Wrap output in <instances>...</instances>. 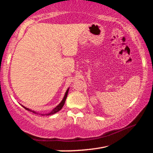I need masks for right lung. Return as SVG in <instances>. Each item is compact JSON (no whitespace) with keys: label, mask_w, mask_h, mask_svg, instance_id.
I'll use <instances>...</instances> for the list:
<instances>
[{"label":"right lung","mask_w":153,"mask_h":153,"mask_svg":"<svg viewBox=\"0 0 153 153\" xmlns=\"http://www.w3.org/2000/svg\"><path fill=\"white\" fill-rule=\"evenodd\" d=\"M68 92H69V88L67 90V91H66V92H65V96H64V97H63V100H62V101L59 103V105H57L56 106V107L54 108V109L51 111V113H48V114H46L45 115H53V114H55V113H56V112H58V111H60L62 108H63V105H64V104H65V100H66V98H67V94H68ZM23 106V105H22ZM23 107H24V108H25V109L26 110H27V111H32V112H33V113H36V112H35V111H32V110H30V109H29V108H26V107H24V106H23Z\"/></svg>","instance_id":"add662e5"}]
</instances>
